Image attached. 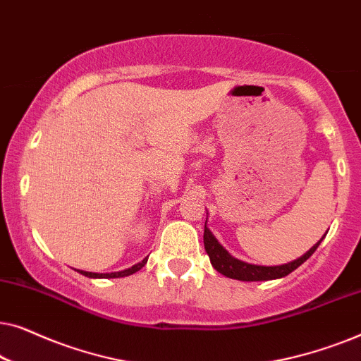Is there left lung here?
<instances>
[{
	"label": "left lung",
	"mask_w": 361,
	"mask_h": 361,
	"mask_svg": "<svg viewBox=\"0 0 361 361\" xmlns=\"http://www.w3.org/2000/svg\"><path fill=\"white\" fill-rule=\"evenodd\" d=\"M324 240V236H322ZM320 240V241H322ZM315 243L312 248H310L307 253L300 258L290 261L288 264H281V266H256V264H248L245 261H240L233 258V256L228 255L224 246H221L212 231L207 228H204V246L207 255H209L210 263L214 268L221 273L226 278L231 279H238V281H269V279H278V278H284L293 273L294 269H298L304 261H307L310 256L314 255V251L317 250V246L320 245Z\"/></svg>",
	"instance_id": "8db88e82"
}]
</instances>
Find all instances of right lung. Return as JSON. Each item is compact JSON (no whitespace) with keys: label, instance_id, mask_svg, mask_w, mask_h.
<instances>
[{"label":"right lung","instance_id":"right-lung-1","mask_svg":"<svg viewBox=\"0 0 361 361\" xmlns=\"http://www.w3.org/2000/svg\"><path fill=\"white\" fill-rule=\"evenodd\" d=\"M146 263H147V258H145V259L141 261V263L131 266V268H128L125 271H118V273L100 274V273H88V271H78V273L83 274V276H87V278H125V276H130L133 273H136V271H140Z\"/></svg>","mask_w":361,"mask_h":361}]
</instances>
